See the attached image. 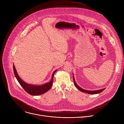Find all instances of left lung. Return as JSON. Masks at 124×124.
Listing matches in <instances>:
<instances>
[{
	"mask_svg": "<svg viewBox=\"0 0 124 124\" xmlns=\"http://www.w3.org/2000/svg\"><path fill=\"white\" fill-rule=\"evenodd\" d=\"M73 81H74V83L75 84V86H76V87L80 91H81V92H84L86 93H88L89 94H99L101 92H102L103 91H104L105 88L104 89H100V90H95V91H89V90H86L85 89H83L81 88L80 87H79L76 83V82L75 81V79H74V75H73Z\"/></svg>",
	"mask_w": 124,
	"mask_h": 124,
	"instance_id": "1",
	"label": "left lung"
}]
</instances>
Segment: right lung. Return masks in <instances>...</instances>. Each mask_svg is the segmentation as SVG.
<instances>
[{
    "instance_id": "right-lung-1",
    "label": "right lung",
    "mask_w": 124,
    "mask_h": 124,
    "mask_svg": "<svg viewBox=\"0 0 124 124\" xmlns=\"http://www.w3.org/2000/svg\"><path fill=\"white\" fill-rule=\"evenodd\" d=\"M13 71L15 76L18 82L20 84V85L22 87V88L24 89L26 92L31 95L33 96H37L40 95L41 94H43L46 92H47L50 89L53 84V77L55 73L56 72L57 70H56L52 74V78L50 82H48L44 84L41 85H32L30 84H27L26 82L23 81L19 76L18 74H17V71H16V68L15 67V66L14 64L13 65Z\"/></svg>"
}]
</instances>
